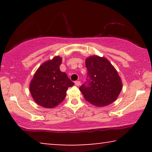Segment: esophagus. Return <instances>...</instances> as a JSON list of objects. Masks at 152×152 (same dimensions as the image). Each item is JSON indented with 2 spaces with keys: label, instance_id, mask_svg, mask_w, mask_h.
Wrapping results in <instances>:
<instances>
[{
  "label": "esophagus",
  "instance_id": "esophagus-1",
  "mask_svg": "<svg viewBox=\"0 0 152 152\" xmlns=\"http://www.w3.org/2000/svg\"><path fill=\"white\" fill-rule=\"evenodd\" d=\"M75 84L77 86H79L81 84V82L80 81H75Z\"/></svg>",
  "mask_w": 152,
  "mask_h": 152
}]
</instances>
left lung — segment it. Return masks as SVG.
<instances>
[{
    "label": "left lung",
    "mask_w": 152,
    "mask_h": 152,
    "mask_svg": "<svg viewBox=\"0 0 152 152\" xmlns=\"http://www.w3.org/2000/svg\"><path fill=\"white\" fill-rule=\"evenodd\" d=\"M86 82L80 90L86 101L97 107H105L117 99L122 84L118 72L104 57L92 56L86 59Z\"/></svg>",
    "instance_id": "8db88e82"
}]
</instances>
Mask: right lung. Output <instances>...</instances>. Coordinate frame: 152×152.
I'll return each instance as SVG.
<instances>
[{
    "label": "right lung",
    "instance_id": "add662e5",
    "mask_svg": "<svg viewBox=\"0 0 152 152\" xmlns=\"http://www.w3.org/2000/svg\"><path fill=\"white\" fill-rule=\"evenodd\" d=\"M61 58L55 57L43 63L35 72L30 84L34 100L45 108H54L65 98L68 88L75 84L61 72L59 66Z\"/></svg>",
    "mask_w": 152,
    "mask_h": 152
}]
</instances>
